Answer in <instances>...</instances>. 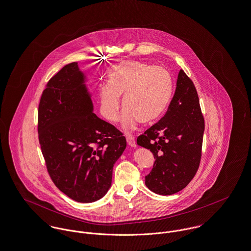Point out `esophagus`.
<instances>
[{
    "instance_id": "34e87169",
    "label": "esophagus",
    "mask_w": 251,
    "mask_h": 251,
    "mask_svg": "<svg viewBox=\"0 0 251 251\" xmlns=\"http://www.w3.org/2000/svg\"><path fill=\"white\" fill-rule=\"evenodd\" d=\"M126 139H127V143L129 144V146L131 147H137V142H136V139L131 136V135H126Z\"/></svg>"
}]
</instances>
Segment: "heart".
Returning a JSON list of instances; mask_svg holds the SVG:
<instances>
[{"label":"heart","instance_id":"1","mask_svg":"<svg viewBox=\"0 0 251 251\" xmlns=\"http://www.w3.org/2000/svg\"><path fill=\"white\" fill-rule=\"evenodd\" d=\"M107 87L99 92L102 115L116 121L122 97L126 107L121 127L124 131L136 128L138 122L150 123L166 111L172 93V81L163 67L142 62H124L114 66L107 77Z\"/></svg>","mask_w":251,"mask_h":251}]
</instances>
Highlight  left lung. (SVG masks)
<instances>
[{"mask_svg":"<svg viewBox=\"0 0 251 251\" xmlns=\"http://www.w3.org/2000/svg\"><path fill=\"white\" fill-rule=\"evenodd\" d=\"M203 134L204 118L195 84L180 70L166 115L137 140L156 159L145 176L146 187L162 195L186 188L199 167Z\"/></svg>","mask_w":251,"mask_h":251,"instance_id":"1","label":"left lung"}]
</instances>
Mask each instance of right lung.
Instances as JSON below:
<instances>
[{"label": "right lung", "mask_w": 251, "mask_h": 251, "mask_svg": "<svg viewBox=\"0 0 251 251\" xmlns=\"http://www.w3.org/2000/svg\"><path fill=\"white\" fill-rule=\"evenodd\" d=\"M87 76L77 62L48 82L38 108V136L48 172L71 199L91 203L112 186V169L126 139L94 113Z\"/></svg>", "instance_id": "1"}]
</instances>
